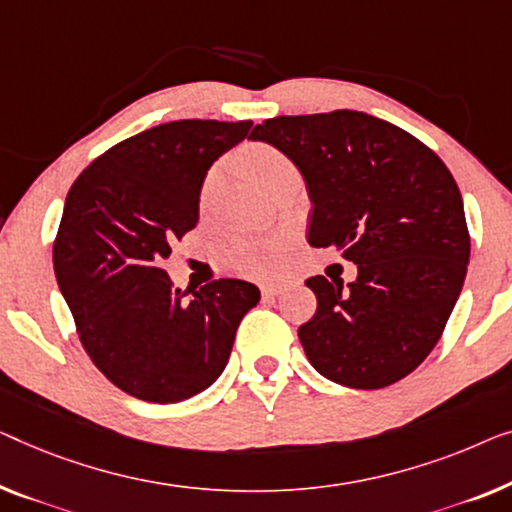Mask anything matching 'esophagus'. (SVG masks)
Instances as JSON below:
<instances>
[{
    "instance_id": "34e87169",
    "label": "esophagus",
    "mask_w": 512,
    "mask_h": 512,
    "mask_svg": "<svg viewBox=\"0 0 512 512\" xmlns=\"http://www.w3.org/2000/svg\"><path fill=\"white\" fill-rule=\"evenodd\" d=\"M281 291H284V284H263L261 286V293L265 295V298H270V295H279Z\"/></svg>"
}]
</instances>
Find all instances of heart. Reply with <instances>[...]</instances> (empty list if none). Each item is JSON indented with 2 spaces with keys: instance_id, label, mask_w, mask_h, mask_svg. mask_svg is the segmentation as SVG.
I'll list each match as a JSON object with an SVG mask.
<instances>
[{
  "instance_id": "obj_1",
  "label": "heart",
  "mask_w": 512,
  "mask_h": 512,
  "mask_svg": "<svg viewBox=\"0 0 512 512\" xmlns=\"http://www.w3.org/2000/svg\"><path fill=\"white\" fill-rule=\"evenodd\" d=\"M242 164L249 170V175L265 187L270 180H274L284 170H291V161L284 152H279L277 147L256 143L249 145L242 154ZM219 184V170H212L210 175L205 177L203 184V198H210L212 191L217 189ZM286 242L274 238L265 242H251V240H233L231 244L224 247V258L233 265L235 270L247 272V274H270L277 270L281 261V254H284Z\"/></svg>"
}]
</instances>
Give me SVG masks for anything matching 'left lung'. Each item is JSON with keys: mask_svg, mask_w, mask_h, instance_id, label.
I'll list each match as a JSON object with an SVG mask.
<instances>
[{"mask_svg": "<svg viewBox=\"0 0 512 512\" xmlns=\"http://www.w3.org/2000/svg\"><path fill=\"white\" fill-rule=\"evenodd\" d=\"M251 140L305 177L311 247H335L358 279L305 284L316 314L298 337L318 374L376 390L409 376L441 339L462 293L471 240L446 164L411 133L358 110L281 115Z\"/></svg>", "mask_w": 512, "mask_h": 512, "instance_id": "obj_1", "label": "left lung"}]
</instances>
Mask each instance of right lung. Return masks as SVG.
<instances>
[{
	"label": "right lung",
	"instance_id": "add662e5",
	"mask_svg": "<svg viewBox=\"0 0 512 512\" xmlns=\"http://www.w3.org/2000/svg\"><path fill=\"white\" fill-rule=\"evenodd\" d=\"M244 122L180 120L136 133L73 182L53 247L80 344L110 383L152 404L182 402L224 372L261 291L219 279L173 288L161 261L198 224L207 170L247 138Z\"/></svg>",
	"mask_w": 512,
	"mask_h": 512
}]
</instances>
